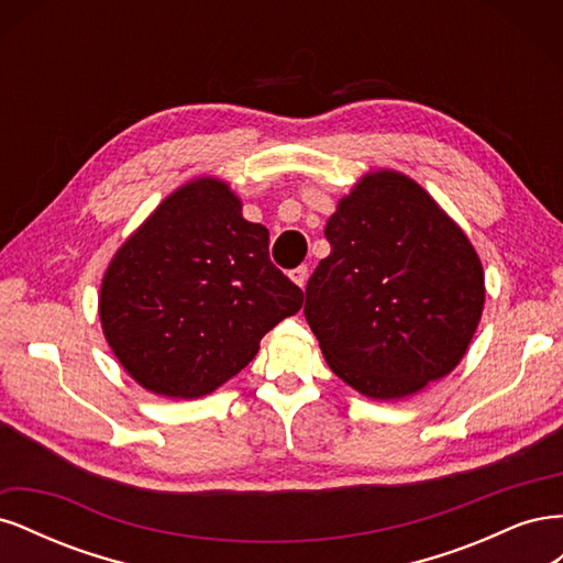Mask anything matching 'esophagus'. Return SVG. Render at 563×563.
<instances>
[{
    "mask_svg": "<svg viewBox=\"0 0 563 563\" xmlns=\"http://www.w3.org/2000/svg\"><path fill=\"white\" fill-rule=\"evenodd\" d=\"M308 277H310V267L308 265H298L296 269H291V279L302 288L305 286V282H308Z\"/></svg>",
    "mask_w": 563,
    "mask_h": 563,
    "instance_id": "1",
    "label": "esophagus"
}]
</instances>
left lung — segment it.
Masks as SVG:
<instances>
[{"label":"left lung","mask_w":563,"mask_h":563,"mask_svg":"<svg viewBox=\"0 0 563 563\" xmlns=\"http://www.w3.org/2000/svg\"><path fill=\"white\" fill-rule=\"evenodd\" d=\"M305 319L338 378L401 399L463 360L484 308V269L434 199L395 172L366 176L327 223Z\"/></svg>","instance_id":"left-lung-1"}]
</instances>
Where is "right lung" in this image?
Masks as SVG:
<instances>
[{"label": "right lung", "mask_w": 563, "mask_h": 563, "mask_svg": "<svg viewBox=\"0 0 563 563\" xmlns=\"http://www.w3.org/2000/svg\"><path fill=\"white\" fill-rule=\"evenodd\" d=\"M302 291L269 261V232L242 218L228 185L180 187L117 251L100 321L133 380L195 399L236 376Z\"/></svg>", "instance_id": "1"}]
</instances>
